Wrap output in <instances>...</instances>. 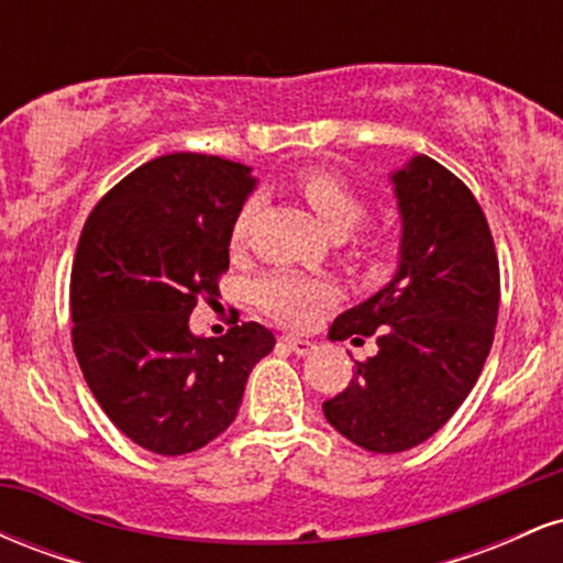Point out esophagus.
I'll return each instance as SVG.
<instances>
[{"instance_id": "1", "label": "esophagus", "mask_w": 563, "mask_h": 563, "mask_svg": "<svg viewBox=\"0 0 563 563\" xmlns=\"http://www.w3.org/2000/svg\"><path fill=\"white\" fill-rule=\"evenodd\" d=\"M280 341L290 349V352L299 354V357H303V354H309V352H312V349H314L312 341H307V339H294V335H283Z\"/></svg>"}]
</instances>
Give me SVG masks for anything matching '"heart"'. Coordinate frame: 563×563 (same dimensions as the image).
Listing matches in <instances>:
<instances>
[{
  "label": "heart",
  "instance_id": "heart-1",
  "mask_svg": "<svg viewBox=\"0 0 563 563\" xmlns=\"http://www.w3.org/2000/svg\"><path fill=\"white\" fill-rule=\"evenodd\" d=\"M299 190L303 200L312 206V211L325 224L328 232L344 238L352 254L363 262H378L384 254V241L376 232L354 230L367 217V200L363 192L354 190L346 179L335 177L328 169H307L299 174ZM260 198H245L232 219V243H241L249 235L254 222ZM256 299L262 309L277 322L290 328H303L312 322L314 312L331 299V286L325 280L294 273H277L264 277L256 286Z\"/></svg>",
  "mask_w": 563,
  "mask_h": 563
}]
</instances>
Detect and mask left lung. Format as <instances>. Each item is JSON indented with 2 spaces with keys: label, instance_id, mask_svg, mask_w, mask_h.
Wrapping results in <instances>:
<instances>
[{
  "label": "left lung",
  "instance_id": "1",
  "mask_svg": "<svg viewBox=\"0 0 563 563\" xmlns=\"http://www.w3.org/2000/svg\"><path fill=\"white\" fill-rule=\"evenodd\" d=\"M391 185L397 273L328 333L354 344L373 335L378 352L322 402L328 423L371 452L410 450L450 421L487 363L500 307L493 232L474 192L429 156L407 161Z\"/></svg>",
  "mask_w": 563,
  "mask_h": 563
}]
</instances>
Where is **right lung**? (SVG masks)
I'll return each instance as SVG.
<instances>
[{
    "instance_id": "right-lung-1",
    "label": "right lung",
    "mask_w": 563,
    "mask_h": 563,
    "mask_svg": "<svg viewBox=\"0 0 563 563\" xmlns=\"http://www.w3.org/2000/svg\"><path fill=\"white\" fill-rule=\"evenodd\" d=\"M254 185L235 161L172 153L126 174L84 222L70 269L76 360L115 429L156 455L222 434L275 346L260 322L219 339L190 331L198 299L219 294L232 219Z\"/></svg>"
}]
</instances>
